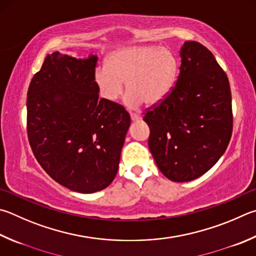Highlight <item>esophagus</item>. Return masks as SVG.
<instances>
[{"mask_svg": "<svg viewBox=\"0 0 256 256\" xmlns=\"http://www.w3.org/2000/svg\"><path fill=\"white\" fill-rule=\"evenodd\" d=\"M141 118V116L138 114H136V113H131V120H138Z\"/></svg>", "mask_w": 256, "mask_h": 256, "instance_id": "34e87169", "label": "esophagus"}]
</instances>
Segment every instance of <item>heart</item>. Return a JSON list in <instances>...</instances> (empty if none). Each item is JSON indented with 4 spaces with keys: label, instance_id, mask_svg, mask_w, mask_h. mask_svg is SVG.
<instances>
[{
    "label": "heart",
    "instance_id": "heart-1",
    "mask_svg": "<svg viewBox=\"0 0 256 256\" xmlns=\"http://www.w3.org/2000/svg\"><path fill=\"white\" fill-rule=\"evenodd\" d=\"M178 75V60L170 50L156 46L124 48L106 60V67L95 72V82L106 100L115 102L126 82V104L138 108L161 103L170 94Z\"/></svg>",
    "mask_w": 256,
    "mask_h": 256
}]
</instances>
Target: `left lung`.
I'll use <instances>...</instances> for the list:
<instances>
[{
  "mask_svg": "<svg viewBox=\"0 0 256 256\" xmlns=\"http://www.w3.org/2000/svg\"><path fill=\"white\" fill-rule=\"evenodd\" d=\"M172 90L144 112L148 148L166 178L186 182L220 160L233 132L228 78L214 54L197 41H186Z\"/></svg>",
  "mask_w": 256,
  "mask_h": 256,
  "instance_id": "left-lung-1",
  "label": "left lung"
}]
</instances>
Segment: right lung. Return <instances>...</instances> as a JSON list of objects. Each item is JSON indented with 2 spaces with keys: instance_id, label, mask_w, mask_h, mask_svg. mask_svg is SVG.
I'll return each mask as SVG.
<instances>
[{
  "instance_id": "right-lung-1",
  "label": "right lung",
  "mask_w": 256,
  "mask_h": 256,
  "mask_svg": "<svg viewBox=\"0 0 256 256\" xmlns=\"http://www.w3.org/2000/svg\"><path fill=\"white\" fill-rule=\"evenodd\" d=\"M97 60L48 54L26 97L28 138L36 161L58 184L82 194L114 180L131 124L124 106L98 98Z\"/></svg>"
}]
</instances>
